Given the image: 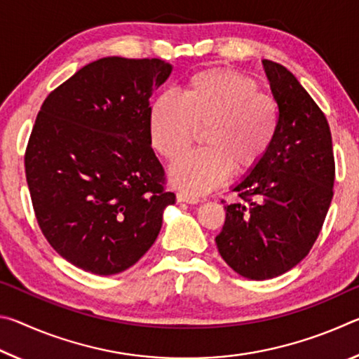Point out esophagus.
Listing matches in <instances>:
<instances>
[{"mask_svg":"<svg viewBox=\"0 0 359 359\" xmlns=\"http://www.w3.org/2000/svg\"><path fill=\"white\" fill-rule=\"evenodd\" d=\"M175 199H177V203H187V204H198L199 201H201L199 198L191 196V194L184 193V191L175 194Z\"/></svg>","mask_w":359,"mask_h":359,"instance_id":"obj_1","label":"esophagus"}]
</instances>
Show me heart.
<instances>
[{
  "label": "heart",
  "instance_id": "heart-1",
  "mask_svg": "<svg viewBox=\"0 0 359 359\" xmlns=\"http://www.w3.org/2000/svg\"><path fill=\"white\" fill-rule=\"evenodd\" d=\"M253 77L233 69H205L187 79L180 100L161 93L149 112L150 141L165 160L174 161L204 131L205 149L174 163V187L203 194L223 184L231 171L247 174L274 147L280 107L261 93Z\"/></svg>",
  "mask_w": 359,
  "mask_h": 359
}]
</instances>
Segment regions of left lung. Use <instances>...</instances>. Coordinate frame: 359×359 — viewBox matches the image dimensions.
I'll return each instance as SVG.
<instances>
[{
    "label": "left lung",
    "instance_id": "1",
    "mask_svg": "<svg viewBox=\"0 0 359 359\" xmlns=\"http://www.w3.org/2000/svg\"><path fill=\"white\" fill-rule=\"evenodd\" d=\"M280 130L258 168L234 187L215 238L231 269L252 280L282 276L311 252L332 199L336 177L325 114L285 66L264 60ZM223 203V201H222Z\"/></svg>",
    "mask_w": 359,
    "mask_h": 359
}]
</instances>
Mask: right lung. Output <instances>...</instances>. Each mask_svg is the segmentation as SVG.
Returning <instances> with one entry per match:
<instances>
[{"label":"right lung","mask_w":359,"mask_h":359,"mask_svg":"<svg viewBox=\"0 0 359 359\" xmlns=\"http://www.w3.org/2000/svg\"><path fill=\"white\" fill-rule=\"evenodd\" d=\"M171 71L160 58L96 60L36 117L25 150L36 220L60 257L92 274L137 263L175 203L149 130L150 96Z\"/></svg>","instance_id":"1"}]
</instances>
